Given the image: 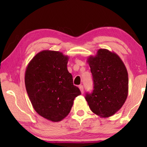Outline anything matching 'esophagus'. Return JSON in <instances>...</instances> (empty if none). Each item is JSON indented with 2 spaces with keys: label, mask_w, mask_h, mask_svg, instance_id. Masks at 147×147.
Here are the masks:
<instances>
[{
  "label": "esophagus",
  "mask_w": 147,
  "mask_h": 147,
  "mask_svg": "<svg viewBox=\"0 0 147 147\" xmlns=\"http://www.w3.org/2000/svg\"><path fill=\"white\" fill-rule=\"evenodd\" d=\"M79 88H80V90L81 92H82V93H83V92H84V90H83V85H80V86H79Z\"/></svg>",
  "instance_id": "1"
}]
</instances>
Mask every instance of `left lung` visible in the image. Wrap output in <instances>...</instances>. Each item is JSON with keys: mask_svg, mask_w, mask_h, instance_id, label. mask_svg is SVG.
<instances>
[{"mask_svg": "<svg viewBox=\"0 0 147 147\" xmlns=\"http://www.w3.org/2000/svg\"><path fill=\"white\" fill-rule=\"evenodd\" d=\"M93 76V90L85 96L91 111L101 117H109L123 107L128 94V74L117 54L98 50L87 58Z\"/></svg>", "mask_w": 147, "mask_h": 147, "instance_id": "obj_1", "label": "left lung"}]
</instances>
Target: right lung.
<instances>
[{"label":"right lung","instance_id":"obj_1","mask_svg":"<svg viewBox=\"0 0 147 147\" xmlns=\"http://www.w3.org/2000/svg\"><path fill=\"white\" fill-rule=\"evenodd\" d=\"M68 60L61 52L45 50L36 54L25 71L26 92L34 109L53 122L66 117L74 98L81 95L67 71Z\"/></svg>","mask_w":147,"mask_h":147}]
</instances>
